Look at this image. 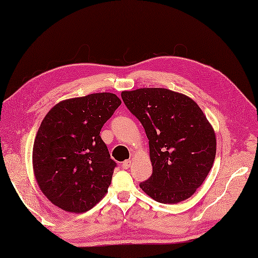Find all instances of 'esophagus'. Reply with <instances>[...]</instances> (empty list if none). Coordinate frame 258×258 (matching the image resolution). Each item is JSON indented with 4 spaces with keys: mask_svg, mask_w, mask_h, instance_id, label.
Masks as SVG:
<instances>
[{
    "mask_svg": "<svg viewBox=\"0 0 258 258\" xmlns=\"http://www.w3.org/2000/svg\"><path fill=\"white\" fill-rule=\"evenodd\" d=\"M131 163H132V161H131V160L124 161V162L122 163V167H123V169H127V168L131 166Z\"/></svg>",
    "mask_w": 258,
    "mask_h": 258,
    "instance_id": "1",
    "label": "esophagus"
}]
</instances>
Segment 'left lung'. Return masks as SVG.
<instances>
[{
    "label": "left lung",
    "instance_id": "1",
    "mask_svg": "<svg viewBox=\"0 0 258 258\" xmlns=\"http://www.w3.org/2000/svg\"><path fill=\"white\" fill-rule=\"evenodd\" d=\"M122 98L149 139L153 173L140 187L163 204L189 199L216 155L215 132L205 114L190 97L167 89L124 91Z\"/></svg>",
    "mask_w": 258,
    "mask_h": 258
}]
</instances>
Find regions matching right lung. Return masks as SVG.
I'll return each instance as SVG.
<instances>
[{
    "mask_svg": "<svg viewBox=\"0 0 258 258\" xmlns=\"http://www.w3.org/2000/svg\"><path fill=\"white\" fill-rule=\"evenodd\" d=\"M120 103L113 93H94L59 102L45 115L32 158L38 187L52 204L79 214L105 196L116 163L100 133Z\"/></svg>",
    "mask_w": 258,
    "mask_h": 258,
    "instance_id": "add662e5",
    "label": "right lung"
}]
</instances>
